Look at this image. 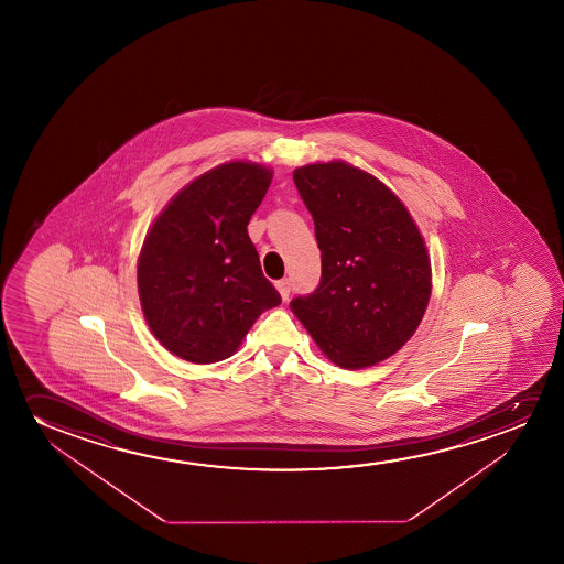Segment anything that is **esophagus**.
I'll use <instances>...</instances> for the list:
<instances>
[{
    "mask_svg": "<svg viewBox=\"0 0 564 564\" xmlns=\"http://www.w3.org/2000/svg\"><path fill=\"white\" fill-rule=\"evenodd\" d=\"M275 286H278L279 294H281V299L283 301H286L289 299V294H291V281L289 279H281V281H278L275 283Z\"/></svg>",
    "mask_w": 564,
    "mask_h": 564,
    "instance_id": "1",
    "label": "esophagus"
}]
</instances>
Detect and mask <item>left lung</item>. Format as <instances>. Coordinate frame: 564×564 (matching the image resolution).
<instances>
[{
  "label": "left lung",
  "mask_w": 564,
  "mask_h": 564,
  "mask_svg": "<svg viewBox=\"0 0 564 564\" xmlns=\"http://www.w3.org/2000/svg\"><path fill=\"white\" fill-rule=\"evenodd\" d=\"M314 219L322 279L291 301L333 364L360 370L414 335L432 294V265L409 209L381 181L347 162L294 170Z\"/></svg>",
  "instance_id": "8db88e82"
}]
</instances>
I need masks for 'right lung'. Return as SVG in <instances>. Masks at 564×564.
<instances>
[{
    "label": "right lung",
    "mask_w": 564,
    "mask_h": 564,
    "mask_svg": "<svg viewBox=\"0 0 564 564\" xmlns=\"http://www.w3.org/2000/svg\"><path fill=\"white\" fill-rule=\"evenodd\" d=\"M271 177L258 163H221L178 191L148 231L140 304L155 339L183 360L229 358L263 310L281 304L247 231Z\"/></svg>",
    "instance_id": "obj_1"
}]
</instances>
